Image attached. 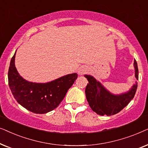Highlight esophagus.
<instances>
[{
    "instance_id": "34e87169",
    "label": "esophagus",
    "mask_w": 148,
    "mask_h": 148,
    "mask_svg": "<svg viewBox=\"0 0 148 148\" xmlns=\"http://www.w3.org/2000/svg\"><path fill=\"white\" fill-rule=\"evenodd\" d=\"M87 71H88V70H87L86 68L81 67L79 69L78 73H79V75H84L85 73H86Z\"/></svg>"
}]
</instances>
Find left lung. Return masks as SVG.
I'll return each mask as SVG.
<instances>
[{
	"label": "left lung",
	"mask_w": 148,
	"mask_h": 148,
	"mask_svg": "<svg viewBox=\"0 0 148 148\" xmlns=\"http://www.w3.org/2000/svg\"><path fill=\"white\" fill-rule=\"evenodd\" d=\"M135 77L139 79V72L136 60H134ZM89 84L86 88V95L88 104L94 112L99 115L115 114L122 110L134 98L137 84L133 85L128 92L121 95H114L106 90L104 86L91 75H85Z\"/></svg>",
	"instance_id": "1"
}]
</instances>
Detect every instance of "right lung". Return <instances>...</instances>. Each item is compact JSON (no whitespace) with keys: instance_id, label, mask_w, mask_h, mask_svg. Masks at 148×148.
<instances>
[{"instance_id":"obj_1","label":"right lung","mask_w":148,"mask_h":148,"mask_svg":"<svg viewBox=\"0 0 148 148\" xmlns=\"http://www.w3.org/2000/svg\"><path fill=\"white\" fill-rule=\"evenodd\" d=\"M15 54L10 62L8 80L10 90L17 102L36 114H45L55 109L64 99L78 75H66L46 84L29 82L23 79L16 69Z\"/></svg>"}]
</instances>
